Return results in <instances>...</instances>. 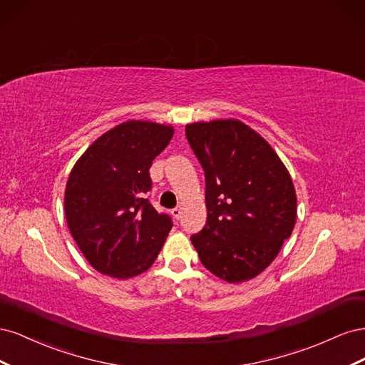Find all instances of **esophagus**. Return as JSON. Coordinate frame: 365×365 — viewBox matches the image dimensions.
I'll return each instance as SVG.
<instances>
[{"label": "esophagus", "mask_w": 365, "mask_h": 365, "mask_svg": "<svg viewBox=\"0 0 365 365\" xmlns=\"http://www.w3.org/2000/svg\"><path fill=\"white\" fill-rule=\"evenodd\" d=\"M172 215H173L175 219H181V216H182V208H181V207H175V208L172 210Z\"/></svg>", "instance_id": "34e87169"}]
</instances>
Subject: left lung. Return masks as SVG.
Returning <instances> with one entry per match:
<instances>
[{
  "label": "left lung",
  "mask_w": 365,
  "mask_h": 365,
  "mask_svg": "<svg viewBox=\"0 0 365 365\" xmlns=\"http://www.w3.org/2000/svg\"><path fill=\"white\" fill-rule=\"evenodd\" d=\"M185 135L207 184V224L192 236L197 256L224 282L257 277L295 225L289 170L269 143L237 118L193 121Z\"/></svg>",
  "instance_id": "1"
}]
</instances>
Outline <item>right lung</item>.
<instances>
[{
  "mask_svg": "<svg viewBox=\"0 0 365 365\" xmlns=\"http://www.w3.org/2000/svg\"><path fill=\"white\" fill-rule=\"evenodd\" d=\"M173 134L172 125L128 120L98 137L73 165L65 217L77 247L101 274L130 279L158 257L172 220L145 193L152 161Z\"/></svg>",
  "mask_w": 365,
  "mask_h": 365,
  "instance_id": "1",
  "label": "right lung"
}]
</instances>
